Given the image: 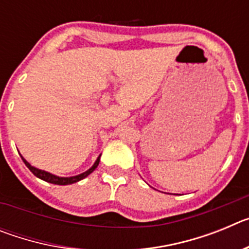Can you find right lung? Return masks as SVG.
<instances>
[{
    "instance_id": "right-lung-1",
    "label": "right lung",
    "mask_w": 249,
    "mask_h": 249,
    "mask_svg": "<svg viewBox=\"0 0 249 249\" xmlns=\"http://www.w3.org/2000/svg\"><path fill=\"white\" fill-rule=\"evenodd\" d=\"M21 157H22V156H21ZM100 157H101V155L98 156V158H97V160H96L94 164L91 167V168L89 169V171H86V172L81 173V175H78V176H73V177H58V176H54V175H52V173L46 172V171H42V169H38V168H36V167L31 166V164L28 163L27 160H26L23 157H22V160L25 162V164H26V166H27V168L30 169L31 172L34 173V175L36 176V177L41 178V179H43V181L48 182V183L59 184V186H66V184L76 183V182L81 181V179L86 178L89 175H91V173L93 172L94 169L97 168L98 163H100Z\"/></svg>"
}]
</instances>
